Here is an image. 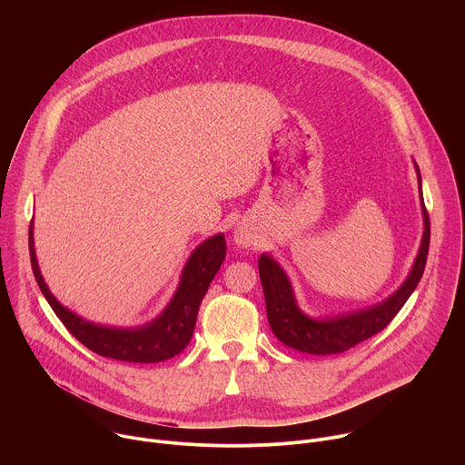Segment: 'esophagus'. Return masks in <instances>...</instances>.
<instances>
[{
  "instance_id": "esophagus-1",
  "label": "esophagus",
  "mask_w": 465,
  "mask_h": 465,
  "mask_svg": "<svg viewBox=\"0 0 465 465\" xmlns=\"http://www.w3.org/2000/svg\"><path fill=\"white\" fill-rule=\"evenodd\" d=\"M233 239H235V242H237L239 246H242V248L252 246V244L255 242V235H253L252 230H248V228H237Z\"/></svg>"
}]
</instances>
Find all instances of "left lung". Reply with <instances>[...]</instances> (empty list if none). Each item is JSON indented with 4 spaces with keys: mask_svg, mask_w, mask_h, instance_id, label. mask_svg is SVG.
<instances>
[{
    "mask_svg": "<svg viewBox=\"0 0 465 465\" xmlns=\"http://www.w3.org/2000/svg\"><path fill=\"white\" fill-rule=\"evenodd\" d=\"M418 180L421 189L420 169H418ZM421 206H423L425 232L420 246V253L416 257V262L407 282L386 302L364 311H357V312L337 316V318H325V320H312L305 316L294 302L292 287L283 269L272 257L262 253L257 262L259 278L264 292V303H267L269 323H271L272 333L280 339V342H283L292 350L311 353V355H333V353H342L350 348H355L357 344L371 339L373 335L379 333V331H382L407 303V300L418 287L425 271L429 244H430V221H429V212L425 208V203Z\"/></svg>",
    "mask_w": 465,
    "mask_h": 465,
    "instance_id": "left-lung-1",
    "label": "left lung"
}]
</instances>
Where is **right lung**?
<instances>
[{
  "label": "right lung",
  "mask_w": 465,
  "mask_h": 465,
  "mask_svg": "<svg viewBox=\"0 0 465 465\" xmlns=\"http://www.w3.org/2000/svg\"><path fill=\"white\" fill-rule=\"evenodd\" d=\"M29 255L33 274L42 294L45 296L58 320L81 344L106 359L151 364L173 359L189 344L196 323L198 307H201L212 280L219 272L226 257V241L224 235L219 233L203 242L191 253L182 274L180 287L167 309L154 322L140 329H110L94 325L75 316L72 311L64 309L49 292L40 274L35 255L33 226H29Z\"/></svg>",
  "instance_id": "add662e5"
}]
</instances>
